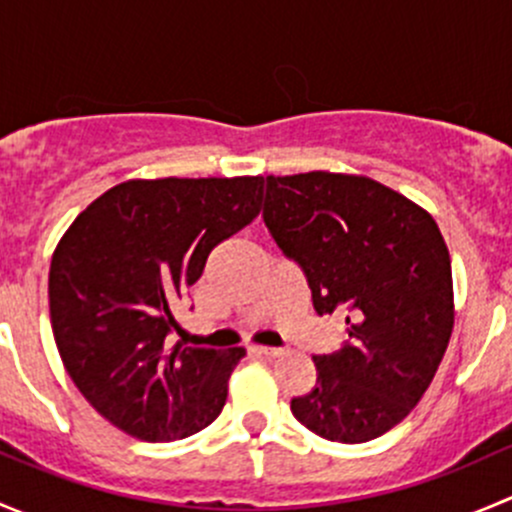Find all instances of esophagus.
Instances as JSON below:
<instances>
[{"mask_svg": "<svg viewBox=\"0 0 512 512\" xmlns=\"http://www.w3.org/2000/svg\"><path fill=\"white\" fill-rule=\"evenodd\" d=\"M255 352L260 356H267V359H277V356L285 354V349H275V347H255Z\"/></svg>", "mask_w": 512, "mask_h": 512, "instance_id": "esophagus-1", "label": "esophagus"}]
</instances>
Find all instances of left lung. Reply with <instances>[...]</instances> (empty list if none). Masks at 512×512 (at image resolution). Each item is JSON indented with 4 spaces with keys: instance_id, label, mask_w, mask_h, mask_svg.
<instances>
[{
    "instance_id": "obj_1",
    "label": "left lung",
    "mask_w": 512,
    "mask_h": 512,
    "mask_svg": "<svg viewBox=\"0 0 512 512\" xmlns=\"http://www.w3.org/2000/svg\"><path fill=\"white\" fill-rule=\"evenodd\" d=\"M265 225L307 275L317 314H344L347 342L314 356L317 384L292 414L337 443L404 421L453 332L451 255L436 220L379 180L312 170L267 175Z\"/></svg>"
}]
</instances>
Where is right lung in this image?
Returning a JSON list of instances; mask_svg holds the SVG:
<instances>
[{"label":"right lung","instance_id":"obj_1","mask_svg":"<svg viewBox=\"0 0 512 512\" xmlns=\"http://www.w3.org/2000/svg\"><path fill=\"white\" fill-rule=\"evenodd\" d=\"M262 175L133 178L76 215L49 267V314L64 369L116 428L148 443L218 418L245 349L170 347L175 304L213 247L257 218Z\"/></svg>","mask_w":512,"mask_h":512}]
</instances>
